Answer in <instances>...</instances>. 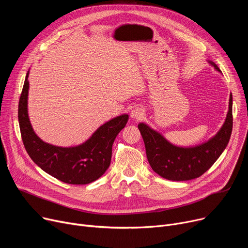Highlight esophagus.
Instances as JSON below:
<instances>
[{"label": "esophagus", "instance_id": "1", "mask_svg": "<svg viewBox=\"0 0 248 248\" xmlns=\"http://www.w3.org/2000/svg\"><path fill=\"white\" fill-rule=\"evenodd\" d=\"M144 115H145V109L142 108L137 107L131 110V117L133 120H140Z\"/></svg>", "mask_w": 248, "mask_h": 248}]
</instances>
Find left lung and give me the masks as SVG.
I'll return each instance as SVG.
<instances>
[{"instance_id": "left-lung-1", "label": "left lung", "mask_w": 248, "mask_h": 248, "mask_svg": "<svg viewBox=\"0 0 248 248\" xmlns=\"http://www.w3.org/2000/svg\"><path fill=\"white\" fill-rule=\"evenodd\" d=\"M208 63L221 72L213 61ZM232 95L225 122L219 132L200 145L180 147L169 141L161 133L145 123L138 127L146 147L148 161L153 171L171 181H187L203 175L217 161L225 150L232 132Z\"/></svg>"}]
</instances>
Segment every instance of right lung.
I'll return each mask as SVG.
<instances>
[{
    "instance_id": "add662e5",
    "label": "right lung",
    "mask_w": 248,
    "mask_h": 248,
    "mask_svg": "<svg viewBox=\"0 0 248 248\" xmlns=\"http://www.w3.org/2000/svg\"><path fill=\"white\" fill-rule=\"evenodd\" d=\"M29 71L25 78L19 101L18 119L22 140L33 162L44 172L61 182L85 185L97 180L108 169L112 144L125 126L128 115L115 116L100 125L84 142L73 147H58L39 138L28 114Z\"/></svg>"
}]
</instances>
